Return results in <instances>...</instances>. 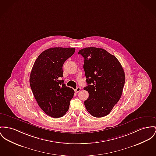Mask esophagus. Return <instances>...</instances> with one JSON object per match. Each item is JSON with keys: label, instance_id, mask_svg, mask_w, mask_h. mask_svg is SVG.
I'll return each mask as SVG.
<instances>
[{"label": "esophagus", "instance_id": "1", "mask_svg": "<svg viewBox=\"0 0 156 156\" xmlns=\"http://www.w3.org/2000/svg\"><path fill=\"white\" fill-rule=\"evenodd\" d=\"M80 90H81V88L80 87H77L76 89V90H75V91H76V92H77V93H78V92H79L80 91Z\"/></svg>", "mask_w": 156, "mask_h": 156}]
</instances>
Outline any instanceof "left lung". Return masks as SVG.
I'll return each mask as SVG.
<instances>
[{
    "label": "left lung",
    "mask_w": 156,
    "mask_h": 156,
    "mask_svg": "<svg viewBox=\"0 0 156 156\" xmlns=\"http://www.w3.org/2000/svg\"><path fill=\"white\" fill-rule=\"evenodd\" d=\"M78 54L84 58L87 86L84 90L89 93L85 107L94 117L105 116L121 97L125 80L124 69L114 55L103 48H84Z\"/></svg>",
    "instance_id": "obj_1"
}]
</instances>
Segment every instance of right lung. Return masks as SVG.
I'll list each match as a JSON object with an SVG mask.
<instances>
[{
  "instance_id": "1",
  "label": "right lung",
  "mask_w": 156,
  "mask_h": 156,
  "mask_svg": "<svg viewBox=\"0 0 156 156\" xmlns=\"http://www.w3.org/2000/svg\"><path fill=\"white\" fill-rule=\"evenodd\" d=\"M75 52L74 48L54 47L41 52L32 69L30 84L42 110L52 118H60L67 112L74 90L63 80L64 62Z\"/></svg>"
}]
</instances>
